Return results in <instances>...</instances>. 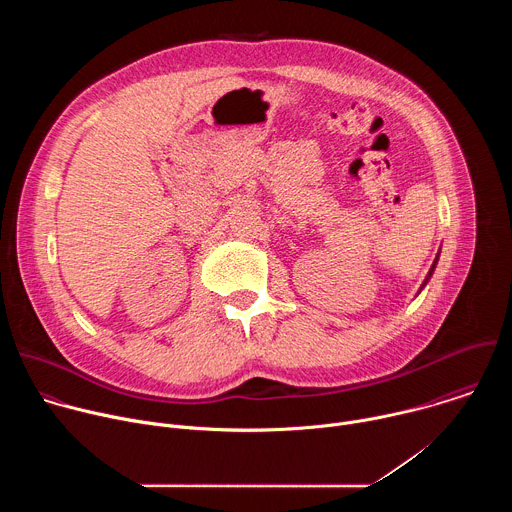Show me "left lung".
Here are the masks:
<instances>
[{"label":"left lung","mask_w":512,"mask_h":512,"mask_svg":"<svg viewBox=\"0 0 512 512\" xmlns=\"http://www.w3.org/2000/svg\"><path fill=\"white\" fill-rule=\"evenodd\" d=\"M435 263H437V259H435V261H433V265H431V269H429V275H431V273H433V269H435Z\"/></svg>","instance_id":"left-lung-1"}]
</instances>
